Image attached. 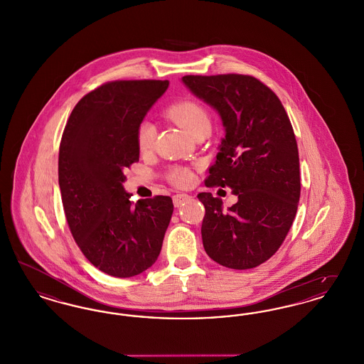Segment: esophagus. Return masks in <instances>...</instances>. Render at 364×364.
Here are the masks:
<instances>
[{
	"label": "esophagus",
	"mask_w": 364,
	"mask_h": 364,
	"mask_svg": "<svg viewBox=\"0 0 364 364\" xmlns=\"http://www.w3.org/2000/svg\"><path fill=\"white\" fill-rule=\"evenodd\" d=\"M191 196L188 193H176L173 196V205L176 208L181 206L184 202H187Z\"/></svg>",
	"instance_id": "obj_1"
}]
</instances>
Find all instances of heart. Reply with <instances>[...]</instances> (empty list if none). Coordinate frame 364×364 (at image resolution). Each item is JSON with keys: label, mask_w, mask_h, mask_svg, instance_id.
I'll return each instance as SVG.
<instances>
[{"label": "heart", "mask_w": 364, "mask_h": 364, "mask_svg": "<svg viewBox=\"0 0 364 364\" xmlns=\"http://www.w3.org/2000/svg\"><path fill=\"white\" fill-rule=\"evenodd\" d=\"M166 116L184 128L191 136L199 129L210 125L208 112L203 106L193 101H181L166 109ZM156 141V127L150 122H143L138 128V146L141 153H147L153 149ZM171 180L177 186H188L192 176L187 169H174L171 173Z\"/></svg>", "instance_id": "obj_1"}]
</instances>
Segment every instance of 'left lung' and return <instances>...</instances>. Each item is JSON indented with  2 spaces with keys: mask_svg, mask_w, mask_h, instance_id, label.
<instances>
[{
  "mask_svg": "<svg viewBox=\"0 0 364 364\" xmlns=\"http://www.w3.org/2000/svg\"><path fill=\"white\" fill-rule=\"evenodd\" d=\"M191 92L221 117L225 136L206 187H229L237 202L200 192L202 240L208 257L236 270L259 266L285 240L300 198L294 128L277 95L247 75L183 76Z\"/></svg>",
  "mask_w": 364,
  "mask_h": 364,
  "instance_id": "obj_1",
  "label": "left lung"
}]
</instances>
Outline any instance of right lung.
I'll return each instance as SVG.
<instances>
[{"instance_id":"obj_1","label":"right lung","mask_w":364,"mask_h":364,"mask_svg":"<svg viewBox=\"0 0 364 364\" xmlns=\"http://www.w3.org/2000/svg\"><path fill=\"white\" fill-rule=\"evenodd\" d=\"M168 80H117L85 95L70 113L58 184L70 233L109 276H138L156 263L172 218L171 196L131 202L124 169L139 161L138 128Z\"/></svg>"}]
</instances>
